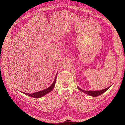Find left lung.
<instances>
[{
  "label": "left lung",
  "mask_w": 125,
  "mask_h": 125,
  "mask_svg": "<svg viewBox=\"0 0 125 125\" xmlns=\"http://www.w3.org/2000/svg\"><path fill=\"white\" fill-rule=\"evenodd\" d=\"M111 87V86L108 87L106 89H102V90H97V91H94V90H89V91H85V90H84L83 89H80L78 87H77L78 89L79 90H81V91H82L83 92H84L85 93H86L87 94L90 95L91 96H92V97H97L98 96H100V95H101L102 94L104 93V92H105L107 90L109 89Z\"/></svg>",
  "instance_id": "8db88e82"
}]
</instances>
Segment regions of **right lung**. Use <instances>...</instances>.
Segmentation results:
<instances>
[{"label":"right lung","mask_w":125,"mask_h":125,"mask_svg":"<svg viewBox=\"0 0 125 125\" xmlns=\"http://www.w3.org/2000/svg\"><path fill=\"white\" fill-rule=\"evenodd\" d=\"M58 72L56 73V75L55 76L54 80L53 83L52 84V85L49 87L48 88L46 89L40 91H38L35 93H25V92H22L23 93H24V94L28 95L30 97H33V98H41L42 97H43V96L46 95L47 93L50 92L52 89H53L54 87L55 86V84L56 83V78H57V74Z\"/></svg>","instance_id":"right-lung-1"}]
</instances>
